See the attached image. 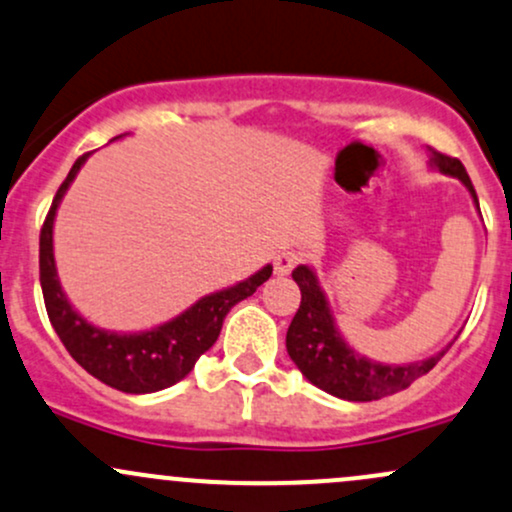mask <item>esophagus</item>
Wrapping results in <instances>:
<instances>
[{
  "instance_id": "esophagus-1",
  "label": "esophagus",
  "mask_w": 512,
  "mask_h": 512,
  "mask_svg": "<svg viewBox=\"0 0 512 512\" xmlns=\"http://www.w3.org/2000/svg\"><path fill=\"white\" fill-rule=\"evenodd\" d=\"M301 262V255L296 250H284L274 257V272L277 274H289L291 269Z\"/></svg>"
}]
</instances>
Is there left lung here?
<instances>
[{"instance_id":"8db88e82","label":"left lung","mask_w":512,"mask_h":512,"mask_svg":"<svg viewBox=\"0 0 512 512\" xmlns=\"http://www.w3.org/2000/svg\"><path fill=\"white\" fill-rule=\"evenodd\" d=\"M430 153L437 170L462 179L464 187L474 196V204L479 206V196L462 162L440 150H430ZM291 277L301 289V306L286 330V350L301 374L318 389L345 401H376V398L408 389L415 379L428 374L447 352L442 350L430 359L411 364H381L362 357L340 338L316 274L306 265H299L291 272Z\"/></svg>"}]
</instances>
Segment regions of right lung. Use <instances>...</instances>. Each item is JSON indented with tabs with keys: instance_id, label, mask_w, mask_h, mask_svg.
<instances>
[{
	"instance_id": "1",
	"label": "right lung",
	"mask_w": 512,
	"mask_h": 512,
	"mask_svg": "<svg viewBox=\"0 0 512 512\" xmlns=\"http://www.w3.org/2000/svg\"><path fill=\"white\" fill-rule=\"evenodd\" d=\"M89 153L80 155L72 165L65 182L60 184L50 211L41 228V250H38V267H41V289L50 325L72 359L87 369L94 379L104 381L111 389L123 393H153L177 384L194 369L196 359L204 355L218 340L223 328V318L238 301L247 299L272 277V267L260 269L245 282L216 291L196 301L192 308L177 316L170 323L157 325L145 333H111L97 325L87 323L65 299L60 289L58 272L53 257V221L60 199L80 172L82 162Z\"/></svg>"
}]
</instances>
